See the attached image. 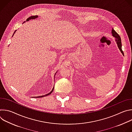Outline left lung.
Here are the masks:
<instances>
[{
  "mask_svg": "<svg viewBox=\"0 0 132 132\" xmlns=\"http://www.w3.org/2000/svg\"><path fill=\"white\" fill-rule=\"evenodd\" d=\"M111 33L112 36L114 37L116 42H117V44L118 45V47L120 50L121 52L122 53V54H123V52L122 50V43H121V39L120 36L119 35V34L116 32V31L113 29V28H112V31H111Z\"/></svg>",
  "mask_w": 132,
  "mask_h": 132,
  "instance_id": "obj_1",
  "label": "left lung"
}]
</instances>
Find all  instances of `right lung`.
<instances>
[{
	"mask_svg": "<svg viewBox=\"0 0 132 132\" xmlns=\"http://www.w3.org/2000/svg\"><path fill=\"white\" fill-rule=\"evenodd\" d=\"M39 16H38V15H33V16H30L29 18H28L27 19V20H26V21H24L23 23H25L26 22H27V21H29V20H33V19H36V18H38ZM16 30H15L14 32V33H13V35L12 36H13V35H14V33L15 32V31H16ZM58 71H57L56 72V73H55V75H54V77H55V75H56V73H57V72ZM54 87L53 88V89H52V90H51V91L50 92H49L48 93H47V94H46V95H44V96H37V97H32V98H42V97H45V96H48V95H50V94L53 91V90H54Z\"/></svg>",
	"mask_w": 132,
	"mask_h": 132,
	"instance_id": "right-lung-1",
	"label": "right lung"
}]
</instances>
